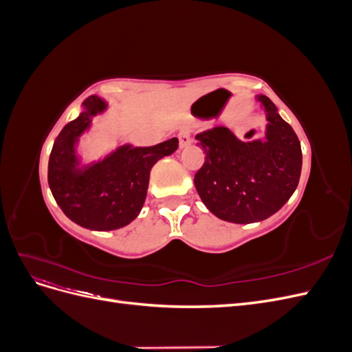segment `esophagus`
Instances as JSON below:
<instances>
[{"label": "esophagus", "mask_w": 352, "mask_h": 352, "mask_svg": "<svg viewBox=\"0 0 352 352\" xmlns=\"http://www.w3.org/2000/svg\"><path fill=\"white\" fill-rule=\"evenodd\" d=\"M177 138H179V145L180 146H188L190 145V142H192V131L189 129V127H182V129L179 131L177 133Z\"/></svg>", "instance_id": "1"}]
</instances>
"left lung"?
Returning a JSON list of instances; mask_svg holds the SVG:
<instances>
[{
	"label": "left lung",
	"mask_w": 352,
	"mask_h": 352,
	"mask_svg": "<svg viewBox=\"0 0 352 352\" xmlns=\"http://www.w3.org/2000/svg\"><path fill=\"white\" fill-rule=\"evenodd\" d=\"M258 100L269 113L265 141L242 142L228 127L195 136L206 154L194 177L198 195L212 214L241 225L279 211L301 176L302 153L296 133L267 97L260 95Z\"/></svg>",
	"instance_id": "8db88e82"
}]
</instances>
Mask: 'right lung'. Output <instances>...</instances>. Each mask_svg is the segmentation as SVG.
I'll return each mask as SVG.
<instances>
[{"mask_svg": "<svg viewBox=\"0 0 352 352\" xmlns=\"http://www.w3.org/2000/svg\"><path fill=\"white\" fill-rule=\"evenodd\" d=\"M85 111L56 138L48 162V185L61 211L91 230H114L136 219L146 197L150 172L160 158L177 150V138L154 146H122L101 163L76 172L74 142L89 126L91 116L105 109L88 97Z\"/></svg>", "mask_w": 352, "mask_h": 352, "instance_id": "right-lung-1", "label": "right lung"}]
</instances>
